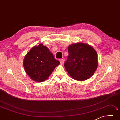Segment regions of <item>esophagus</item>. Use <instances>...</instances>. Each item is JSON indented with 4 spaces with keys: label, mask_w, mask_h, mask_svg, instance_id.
<instances>
[{
    "label": "esophagus",
    "mask_w": 120,
    "mask_h": 120,
    "mask_svg": "<svg viewBox=\"0 0 120 120\" xmlns=\"http://www.w3.org/2000/svg\"><path fill=\"white\" fill-rule=\"evenodd\" d=\"M60 62L61 64H64V60L63 59H60Z\"/></svg>",
    "instance_id": "34e87169"
}]
</instances>
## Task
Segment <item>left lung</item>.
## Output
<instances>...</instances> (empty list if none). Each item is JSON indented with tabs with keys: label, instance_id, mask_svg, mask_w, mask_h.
<instances>
[{
	"label": "left lung",
	"instance_id": "obj_1",
	"mask_svg": "<svg viewBox=\"0 0 120 120\" xmlns=\"http://www.w3.org/2000/svg\"><path fill=\"white\" fill-rule=\"evenodd\" d=\"M69 56L64 67L71 77L77 81L89 79L98 67V56L94 49L87 44H72L68 49Z\"/></svg>",
	"mask_w": 120,
	"mask_h": 120
}]
</instances>
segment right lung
<instances>
[{"instance_id": "right-lung-1", "label": "right lung", "mask_w": 120, "mask_h": 120, "mask_svg": "<svg viewBox=\"0 0 120 120\" xmlns=\"http://www.w3.org/2000/svg\"><path fill=\"white\" fill-rule=\"evenodd\" d=\"M60 64L43 44L33 47L24 57L23 66L27 75L36 82H43Z\"/></svg>"}]
</instances>
